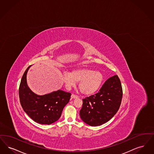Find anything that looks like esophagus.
I'll use <instances>...</instances> for the list:
<instances>
[{
	"label": "esophagus",
	"mask_w": 154,
	"mask_h": 154,
	"mask_svg": "<svg viewBox=\"0 0 154 154\" xmlns=\"http://www.w3.org/2000/svg\"><path fill=\"white\" fill-rule=\"evenodd\" d=\"M71 98L72 99H74V98H78V96H77V95H75V94H72L71 95Z\"/></svg>",
	"instance_id": "1"
}]
</instances>
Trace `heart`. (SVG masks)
<instances>
[{
  "label": "heart",
  "mask_w": 154,
  "mask_h": 154,
  "mask_svg": "<svg viewBox=\"0 0 154 154\" xmlns=\"http://www.w3.org/2000/svg\"><path fill=\"white\" fill-rule=\"evenodd\" d=\"M103 75L99 71H94L88 68H78L71 72H66L63 75V80L67 88L74 86L79 82L80 92L85 95H91L96 93L101 87Z\"/></svg>",
  "instance_id": "b5f03b06"
}]
</instances>
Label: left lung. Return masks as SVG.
Returning <instances> with one entry per match:
<instances>
[{"mask_svg":"<svg viewBox=\"0 0 154 154\" xmlns=\"http://www.w3.org/2000/svg\"><path fill=\"white\" fill-rule=\"evenodd\" d=\"M122 97L120 80L116 75L104 83L98 93L83 100L81 119L92 127L106 123L119 110Z\"/></svg>","mask_w":154,"mask_h":154,"instance_id":"left-lung-1","label":"left lung"}]
</instances>
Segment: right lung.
<instances>
[{"instance_id": "right-lung-1", "label": "right lung", "mask_w": 154, "mask_h": 154, "mask_svg": "<svg viewBox=\"0 0 154 154\" xmlns=\"http://www.w3.org/2000/svg\"><path fill=\"white\" fill-rule=\"evenodd\" d=\"M30 67L27 68L20 81V105L25 112L35 122L41 124H53L60 119L71 94L60 90L43 95L35 94L27 83V73Z\"/></svg>"}]
</instances>
